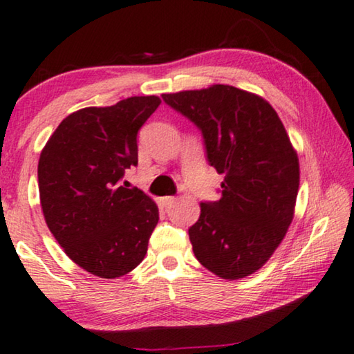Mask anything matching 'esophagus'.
Masks as SVG:
<instances>
[{
	"label": "esophagus",
	"mask_w": 354,
	"mask_h": 354,
	"mask_svg": "<svg viewBox=\"0 0 354 354\" xmlns=\"http://www.w3.org/2000/svg\"><path fill=\"white\" fill-rule=\"evenodd\" d=\"M175 201H176V198H175V197H162V198H160V203L164 205L165 207L171 206L173 203H175Z\"/></svg>",
	"instance_id": "34e87169"
}]
</instances>
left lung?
Returning <instances> with one entry per match:
<instances>
[{"label":"left lung","mask_w":354,"mask_h":354,"mask_svg":"<svg viewBox=\"0 0 354 354\" xmlns=\"http://www.w3.org/2000/svg\"><path fill=\"white\" fill-rule=\"evenodd\" d=\"M201 131L206 157L225 175L222 197L201 203L189 228L197 260L222 279L258 271L287 233L299 189V160L276 110L228 85L162 94Z\"/></svg>","instance_id":"obj_1"}]
</instances>
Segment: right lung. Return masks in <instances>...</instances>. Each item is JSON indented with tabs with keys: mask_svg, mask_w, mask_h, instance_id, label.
<instances>
[{
	"mask_svg": "<svg viewBox=\"0 0 354 354\" xmlns=\"http://www.w3.org/2000/svg\"><path fill=\"white\" fill-rule=\"evenodd\" d=\"M159 104L157 96H133L78 110L41 153L39 195L50 232L72 261L97 277L137 268L159 222L154 201L122 184L138 164V131Z\"/></svg>",
	"mask_w": 354,
	"mask_h": 354,
	"instance_id": "obj_1",
	"label": "right lung"
}]
</instances>
